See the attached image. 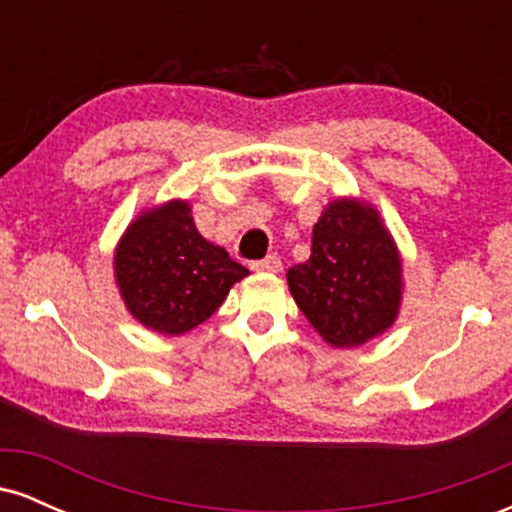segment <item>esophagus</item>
<instances>
[{"instance_id": "1", "label": "esophagus", "mask_w": 512, "mask_h": 512, "mask_svg": "<svg viewBox=\"0 0 512 512\" xmlns=\"http://www.w3.org/2000/svg\"><path fill=\"white\" fill-rule=\"evenodd\" d=\"M250 269H255V272H281V257L279 255H267L264 260L252 262Z\"/></svg>"}]
</instances>
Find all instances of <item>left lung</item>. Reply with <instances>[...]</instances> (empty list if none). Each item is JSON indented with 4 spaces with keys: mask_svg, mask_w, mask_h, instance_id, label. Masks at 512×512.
<instances>
[{
    "mask_svg": "<svg viewBox=\"0 0 512 512\" xmlns=\"http://www.w3.org/2000/svg\"><path fill=\"white\" fill-rule=\"evenodd\" d=\"M293 301L332 346H361L395 322L402 262L375 209L337 199L313 228L310 260L289 269Z\"/></svg>",
    "mask_w": 512,
    "mask_h": 512,
    "instance_id": "left-lung-1",
    "label": "left lung"
}]
</instances>
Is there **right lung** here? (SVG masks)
I'll use <instances>...</instances> for the list:
<instances>
[{
  "instance_id": "1",
  "label": "right lung",
  "mask_w": 512,
  "mask_h": 512,
  "mask_svg": "<svg viewBox=\"0 0 512 512\" xmlns=\"http://www.w3.org/2000/svg\"><path fill=\"white\" fill-rule=\"evenodd\" d=\"M243 276V264L199 236L187 202L146 211L117 245L115 279L129 313L161 334L202 325Z\"/></svg>"
}]
</instances>
